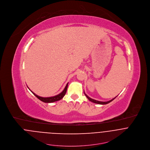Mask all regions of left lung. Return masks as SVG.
<instances>
[{
	"mask_svg": "<svg viewBox=\"0 0 150 150\" xmlns=\"http://www.w3.org/2000/svg\"><path fill=\"white\" fill-rule=\"evenodd\" d=\"M84 94H85V95L86 96V97L88 98V99L89 100H90L91 102H93V103H97V104H99V105H106L107 103H110V102H111V101H112L115 98H113L112 99H111V100H109V101H107V102H100V101H98V100H95V99H91V98H89L86 94V93L84 92Z\"/></svg>",
	"mask_w": 150,
	"mask_h": 150,
	"instance_id": "8db88e82",
	"label": "left lung"
}]
</instances>
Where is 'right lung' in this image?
Returning a JSON list of instances; mask_svg holds the SVG:
<instances>
[{"label":"right lung","mask_w":150,"mask_h":150,"mask_svg":"<svg viewBox=\"0 0 150 150\" xmlns=\"http://www.w3.org/2000/svg\"><path fill=\"white\" fill-rule=\"evenodd\" d=\"M67 86H68V83L66 84V86H65L64 91L60 93L59 94L56 95V96H52V97H48V98H43V97H41V96H39L37 95H36L35 93H33L32 91H31L33 95L37 97L39 100H40L41 101H42L44 103H52V102H56V101H58L59 100H61V99H62L64 98L65 94H66V91H67Z\"/></svg>","instance_id":"obj_1"}]
</instances>
